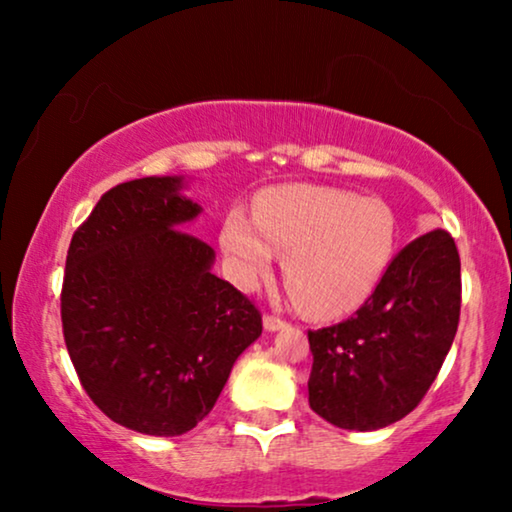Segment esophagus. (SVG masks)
<instances>
[{
	"label": "esophagus",
	"mask_w": 512,
	"mask_h": 512,
	"mask_svg": "<svg viewBox=\"0 0 512 512\" xmlns=\"http://www.w3.org/2000/svg\"><path fill=\"white\" fill-rule=\"evenodd\" d=\"M263 326H265V331H279V328L286 326V321L282 317H277V314H265Z\"/></svg>",
	"instance_id": "34e87169"
}]
</instances>
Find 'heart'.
<instances>
[{
  "instance_id": "1",
  "label": "heart",
  "mask_w": 512,
  "mask_h": 512,
  "mask_svg": "<svg viewBox=\"0 0 512 512\" xmlns=\"http://www.w3.org/2000/svg\"><path fill=\"white\" fill-rule=\"evenodd\" d=\"M256 224L235 209L221 242L237 282L249 286L284 256V282L296 303L317 317L361 305L387 272L396 249V216L373 195L293 184L263 193Z\"/></svg>"
}]
</instances>
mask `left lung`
I'll return each mask as SVG.
<instances>
[{
    "label": "left lung",
    "mask_w": 512,
    "mask_h": 512,
    "mask_svg": "<svg viewBox=\"0 0 512 512\" xmlns=\"http://www.w3.org/2000/svg\"><path fill=\"white\" fill-rule=\"evenodd\" d=\"M461 261L443 228L391 258L366 303L340 324L307 331L310 408L349 431H375L422 403L459 326Z\"/></svg>",
    "instance_id": "1"
}]
</instances>
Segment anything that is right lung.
<instances>
[{
  "instance_id": "add662e5",
  "label": "right lung",
  "mask_w": 512,
  "mask_h": 512,
  "mask_svg": "<svg viewBox=\"0 0 512 512\" xmlns=\"http://www.w3.org/2000/svg\"><path fill=\"white\" fill-rule=\"evenodd\" d=\"M179 177L107 191L67 249L62 335L81 387L111 422L181 436L209 415L263 331L254 300L209 272L214 249L181 230L200 207Z\"/></svg>"
}]
</instances>
